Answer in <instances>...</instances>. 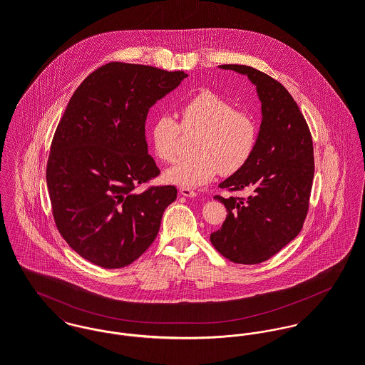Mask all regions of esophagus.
<instances>
[{"mask_svg": "<svg viewBox=\"0 0 365 365\" xmlns=\"http://www.w3.org/2000/svg\"><path fill=\"white\" fill-rule=\"evenodd\" d=\"M180 194H181L182 197H195V195H197V192H195L194 190H191V188H187V187H182V188H180Z\"/></svg>", "mask_w": 365, "mask_h": 365, "instance_id": "esophagus-1", "label": "esophagus"}]
</instances>
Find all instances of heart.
<instances>
[{
  "label": "heart",
  "instance_id": "b5f03b06",
  "mask_svg": "<svg viewBox=\"0 0 365 365\" xmlns=\"http://www.w3.org/2000/svg\"><path fill=\"white\" fill-rule=\"evenodd\" d=\"M185 130H200L198 156L178 160L165 170L164 178L181 187H198L210 181L217 171L230 175L253 156L259 142V123L246 110H236L229 100L213 91H201L180 108ZM181 126L178 120L163 113L153 120L149 138L153 152L163 161H173Z\"/></svg>",
  "mask_w": 365,
  "mask_h": 365
}]
</instances>
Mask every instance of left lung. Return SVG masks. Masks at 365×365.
<instances>
[{"label": "left lung", "instance_id": "8db88e82", "mask_svg": "<svg viewBox=\"0 0 365 365\" xmlns=\"http://www.w3.org/2000/svg\"><path fill=\"white\" fill-rule=\"evenodd\" d=\"M219 68L246 76L261 103L259 142L250 160L220 188L247 190V198H222L227 210L210 235L215 249L233 262L259 264L278 253L301 232L312 190V136L298 105L272 77L243 64Z\"/></svg>", "mask_w": 365, "mask_h": 365}]
</instances>
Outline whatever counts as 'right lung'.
Wrapping results in <instances>:
<instances>
[{"instance_id":"obj_1","label":"right lung","mask_w":365,"mask_h":365,"mask_svg":"<svg viewBox=\"0 0 365 365\" xmlns=\"http://www.w3.org/2000/svg\"><path fill=\"white\" fill-rule=\"evenodd\" d=\"M188 77L184 71L108 63L74 91L57 125L46 182L56 226L83 259L122 268L156 239L173 185L135 187L158 175L149 155V109Z\"/></svg>"}]
</instances>
